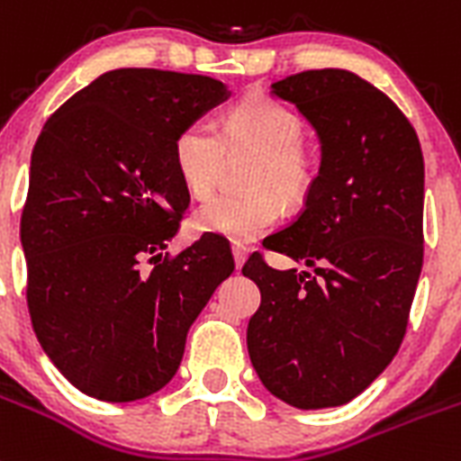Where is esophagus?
Here are the masks:
<instances>
[{
  "label": "esophagus",
  "mask_w": 461,
  "mask_h": 461,
  "mask_svg": "<svg viewBox=\"0 0 461 461\" xmlns=\"http://www.w3.org/2000/svg\"><path fill=\"white\" fill-rule=\"evenodd\" d=\"M231 255H234L236 271H241L243 262H246V258H248V250L243 246H231Z\"/></svg>",
  "instance_id": "1"
}]
</instances>
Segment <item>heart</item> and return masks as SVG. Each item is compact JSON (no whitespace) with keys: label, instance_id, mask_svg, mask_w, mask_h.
Listing matches in <instances>:
<instances>
[{"label":"heart","instance_id":"b5f03b06","mask_svg":"<svg viewBox=\"0 0 461 461\" xmlns=\"http://www.w3.org/2000/svg\"><path fill=\"white\" fill-rule=\"evenodd\" d=\"M303 139L302 118L264 95H250L236 104L222 120V131L208 120L187 122L174 139V167L192 197L211 194L227 150L258 155L248 176L253 192L208 199L192 213V227L234 243H250L269 231L280 215V202L294 206L315 181Z\"/></svg>","mask_w":461,"mask_h":461}]
</instances>
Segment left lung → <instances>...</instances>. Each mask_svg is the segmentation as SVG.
<instances>
[{
    "label": "left lung",
    "mask_w": 461,
    "mask_h": 461,
    "mask_svg": "<svg viewBox=\"0 0 461 461\" xmlns=\"http://www.w3.org/2000/svg\"><path fill=\"white\" fill-rule=\"evenodd\" d=\"M271 95L313 125L322 158L299 218L264 246L313 274L250 255L243 276L262 303L248 352L280 402L341 406L385 371L406 334L424 250L422 148L397 104L352 71H302Z\"/></svg>",
    "instance_id": "obj_1"
}]
</instances>
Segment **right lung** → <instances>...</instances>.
<instances>
[{"label":"right lung","mask_w":461,"mask_h":461,"mask_svg":"<svg viewBox=\"0 0 461 461\" xmlns=\"http://www.w3.org/2000/svg\"><path fill=\"white\" fill-rule=\"evenodd\" d=\"M227 97L208 76L113 69L39 134L20 220L27 306L43 352L87 397L122 403L162 390L187 330L234 271L215 239L164 253L190 203L176 134Z\"/></svg>","instance_id":"add662e5"}]
</instances>
